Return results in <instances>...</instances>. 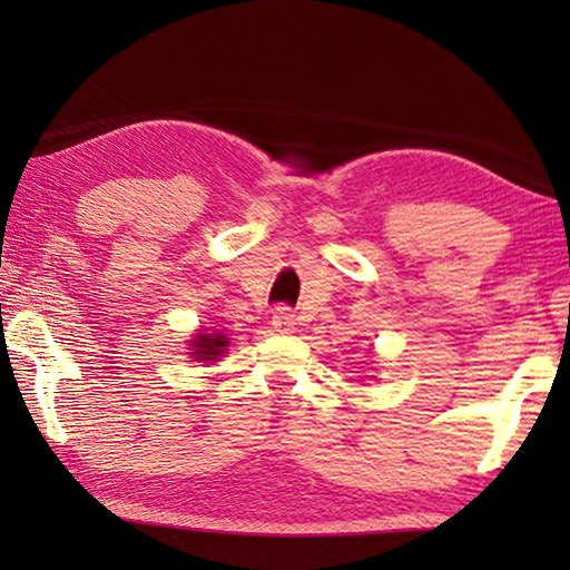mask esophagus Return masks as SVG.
Here are the masks:
<instances>
[{
  "instance_id": "1",
  "label": "esophagus",
  "mask_w": 570,
  "mask_h": 570,
  "mask_svg": "<svg viewBox=\"0 0 570 570\" xmlns=\"http://www.w3.org/2000/svg\"><path fill=\"white\" fill-rule=\"evenodd\" d=\"M272 325H274V331H278V333H292L294 325H296V316L286 306H278L274 311V316H272Z\"/></svg>"
}]
</instances>
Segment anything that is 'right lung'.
Here are the masks:
<instances>
[{
  "instance_id": "right-lung-1",
  "label": "right lung",
  "mask_w": 570,
  "mask_h": 570,
  "mask_svg": "<svg viewBox=\"0 0 570 570\" xmlns=\"http://www.w3.org/2000/svg\"><path fill=\"white\" fill-rule=\"evenodd\" d=\"M193 347H196V353H193V357L215 360V357H220V353L227 347V337L220 335V333H213V335L203 333V335L196 337V341H193Z\"/></svg>"
}]
</instances>
